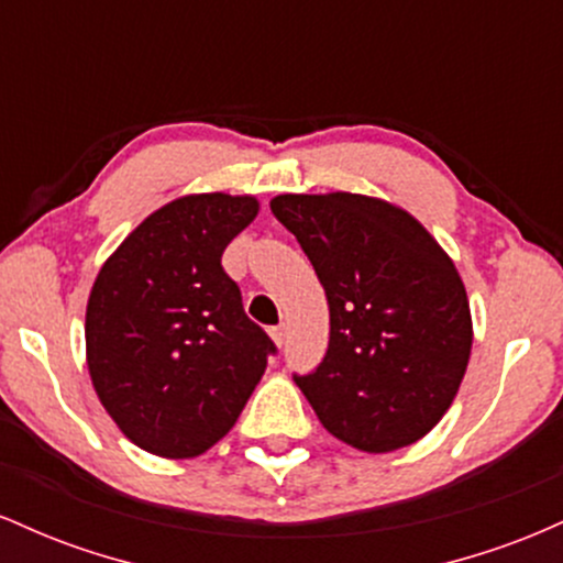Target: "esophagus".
Listing matches in <instances>:
<instances>
[{"instance_id": "34e87169", "label": "esophagus", "mask_w": 563, "mask_h": 563, "mask_svg": "<svg viewBox=\"0 0 563 563\" xmlns=\"http://www.w3.org/2000/svg\"><path fill=\"white\" fill-rule=\"evenodd\" d=\"M269 335H273V341H275L277 346H283V344H286V335H288L286 325H277V328H273V331H269Z\"/></svg>"}]
</instances>
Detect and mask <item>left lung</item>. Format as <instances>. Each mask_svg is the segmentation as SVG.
<instances>
[{"label": "left lung", "mask_w": 563, "mask_h": 563, "mask_svg": "<svg viewBox=\"0 0 563 563\" xmlns=\"http://www.w3.org/2000/svg\"><path fill=\"white\" fill-rule=\"evenodd\" d=\"M273 214L328 299L331 341L296 384L320 423L363 452L418 442L466 376L474 322L455 262L410 211L360 192H286Z\"/></svg>", "instance_id": "obj_1"}]
</instances>
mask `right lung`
<instances>
[{"label": "right lung", "mask_w": 563, "mask_h": 563, "mask_svg": "<svg viewBox=\"0 0 563 563\" xmlns=\"http://www.w3.org/2000/svg\"><path fill=\"white\" fill-rule=\"evenodd\" d=\"M260 214L254 196L190 192L145 217L89 290L87 367L140 450L185 461L235 426L275 352L243 312L222 251Z\"/></svg>", "instance_id": "add662e5"}]
</instances>
